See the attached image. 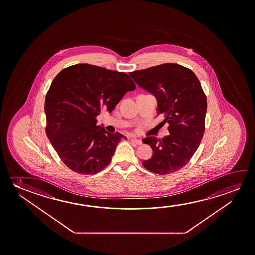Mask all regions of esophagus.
Segmentation results:
<instances>
[{
  "label": "esophagus",
  "mask_w": 255,
  "mask_h": 255,
  "mask_svg": "<svg viewBox=\"0 0 255 255\" xmlns=\"http://www.w3.org/2000/svg\"><path fill=\"white\" fill-rule=\"evenodd\" d=\"M132 143H135V144H137V145H142V141L140 139H137V138H131L130 139Z\"/></svg>",
  "instance_id": "obj_1"
}]
</instances>
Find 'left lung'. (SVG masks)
I'll return each mask as SVG.
<instances>
[{"label": "left lung", "instance_id": "left-lung-1", "mask_svg": "<svg viewBox=\"0 0 255 255\" xmlns=\"http://www.w3.org/2000/svg\"><path fill=\"white\" fill-rule=\"evenodd\" d=\"M138 86L153 94L158 115L169 124V135L161 139L150 137L142 141L153 149L151 159L143 166L151 172L167 175L188 163L205 132L207 96L196 75L176 63H163L129 72Z\"/></svg>", "mask_w": 255, "mask_h": 255}]
</instances>
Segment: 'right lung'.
I'll use <instances>...</instances> for the list:
<instances>
[{
    "label": "right lung",
    "instance_id": "obj_1",
    "mask_svg": "<svg viewBox=\"0 0 255 255\" xmlns=\"http://www.w3.org/2000/svg\"><path fill=\"white\" fill-rule=\"evenodd\" d=\"M135 88L125 72L88 63L59 72L46 94V134L69 169L94 175L110 164L118 143L126 137L96 126V118L102 110L110 113Z\"/></svg>",
    "mask_w": 255,
    "mask_h": 255
}]
</instances>
